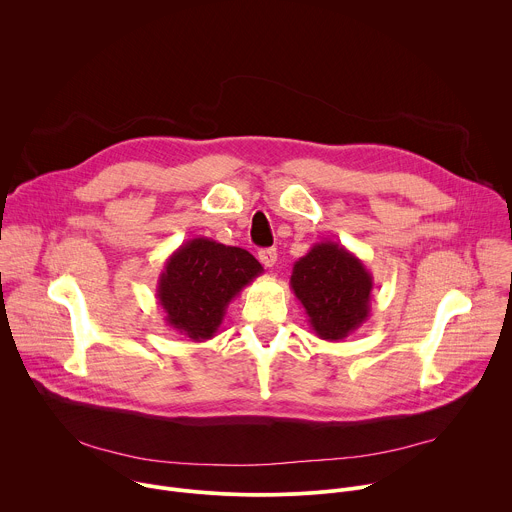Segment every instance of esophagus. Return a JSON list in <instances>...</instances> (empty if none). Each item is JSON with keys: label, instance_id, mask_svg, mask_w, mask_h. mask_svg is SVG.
<instances>
[{"label": "esophagus", "instance_id": "esophagus-1", "mask_svg": "<svg viewBox=\"0 0 512 512\" xmlns=\"http://www.w3.org/2000/svg\"><path fill=\"white\" fill-rule=\"evenodd\" d=\"M257 257H259V261H261L265 267H273L275 261H277V249H275V247L261 249V251L257 253Z\"/></svg>", "mask_w": 512, "mask_h": 512}]
</instances>
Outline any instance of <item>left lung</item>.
<instances>
[{
	"label": "left lung",
	"instance_id": "1",
	"mask_svg": "<svg viewBox=\"0 0 512 512\" xmlns=\"http://www.w3.org/2000/svg\"><path fill=\"white\" fill-rule=\"evenodd\" d=\"M318 338L338 342L371 316L373 273L334 241L316 243L294 263L289 279Z\"/></svg>",
	"mask_w": 512,
	"mask_h": 512
}]
</instances>
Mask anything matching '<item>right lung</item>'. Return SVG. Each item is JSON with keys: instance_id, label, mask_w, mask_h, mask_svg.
<instances>
[{"instance_id": "add662e5", "label": "right lung", "mask_w": 512, "mask_h": 512, "mask_svg": "<svg viewBox=\"0 0 512 512\" xmlns=\"http://www.w3.org/2000/svg\"><path fill=\"white\" fill-rule=\"evenodd\" d=\"M261 273V263L241 247L206 237L182 243L166 259L156 287L166 324L194 342L212 338L231 300Z\"/></svg>"}]
</instances>
